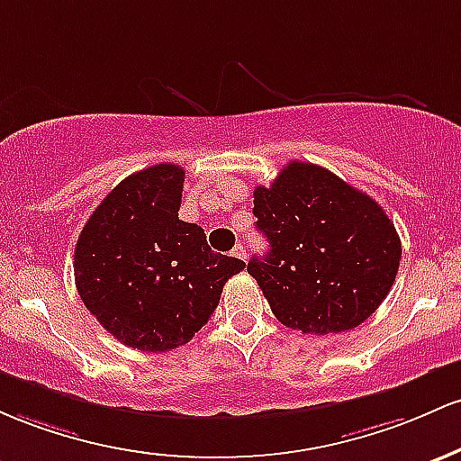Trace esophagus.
<instances>
[{"mask_svg": "<svg viewBox=\"0 0 461 461\" xmlns=\"http://www.w3.org/2000/svg\"><path fill=\"white\" fill-rule=\"evenodd\" d=\"M232 257L244 258V261H246V246L244 244H237L235 248H232Z\"/></svg>", "mask_w": 461, "mask_h": 461, "instance_id": "1", "label": "esophagus"}]
</instances>
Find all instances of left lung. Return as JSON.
Returning a JSON list of instances; mask_svg holds the SVG:
<instances>
[{
  "label": "left lung",
  "instance_id": "left-lung-1",
  "mask_svg": "<svg viewBox=\"0 0 461 461\" xmlns=\"http://www.w3.org/2000/svg\"><path fill=\"white\" fill-rule=\"evenodd\" d=\"M252 213L270 252L252 257L248 274L285 327L312 335L350 330L394 285V221L329 169L292 161L270 187L255 189Z\"/></svg>",
  "mask_w": 461,
  "mask_h": 461
}]
</instances>
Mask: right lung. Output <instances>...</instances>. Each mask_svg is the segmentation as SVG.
<instances>
[{
  "label": "right lung",
  "mask_w": 461,
  "mask_h": 461,
  "mask_svg": "<svg viewBox=\"0 0 461 461\" xmlns=\"http://www.w3.org/2000/svg\"><path fill=\"white\" fill-rule=\"evenodd\" d=\"M185 169L128 176L93 211L76 244L82 303L119 342L143 353L187 344L209 322L224 283L246 267L217 255L198 224L178 220Z\"/></svg>",
  "instance_id": "1"
}]
</instances>
